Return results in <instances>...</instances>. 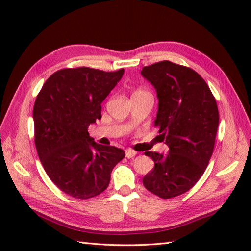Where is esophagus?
<instances>
[{
    "label": "esophagus",
    "instance_id": "1",
    "mask_svg": "<svg viewBox=\"0 0 251 251\" xmlns=\"http://www.w3.org/2000/svg\"><path fill=\"white\" fill-rule=\"evenodd\" d=\"M136 154H137V152L131 150V149H127V150H125V156L127 158H132L134 156H136Z\"/></svg>",
    "mask_w": 251,
    "mask_h": 251
}]
</instances>
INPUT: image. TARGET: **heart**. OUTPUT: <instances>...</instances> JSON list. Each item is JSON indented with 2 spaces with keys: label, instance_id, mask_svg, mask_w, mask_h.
<instances>
[{
  "label": "heart",
  "instance_id": "1",
  "mask_svg": "<svg viewBox=\"0 0 251 251\" xmlns=\"http://www.w3.org/2000/svg\"><path fill=\"white\" fill-rule=\"evenodd\" d=\"M137 92H143V90H137Z\"/></svg>",
  "mask_w": 251,
  "mask_h": 251
}]
</instances>
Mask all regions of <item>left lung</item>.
Listing matches in <instances>:
<instances>
[{"mask_svg": "<svg viewBox=\"0 0 251 251\" xmlns=\"http://www.w3.org/2000/svg\"><path fill=\"white\" fill-rule=\"evenodd\" d=\"M141 75L156 90L155 126L167 154L145 152L154 168L143 177L146 189L162 199L185 193L204 174L214 152L219 112L214 95L199 73L161 61L145 67Z\"/></svg>", "mask_w": 251, "mask_h": 251, "instance_id": "1", "label": "left lung"}]
</instances>
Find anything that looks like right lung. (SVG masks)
Here are the masks:
<instances>
[{
    "label": "right lung",
    "mask_w": 251,
    "mask_h": 251,
    "mask_svg": "<svg viewBox=\"0 0 251 251\" xmlns=\"http://www.w3.org/2000/svg\"><path fill=\"white\" fill-rule=\"evenodd\" d=\"M123 74L124 69H62L50 76L36 97L37 154L50 179L75 199L102 193L114 166L125 157L122 149L99 145L88 134L89 125L101 119V103Z\"/></svg>",
    "instance_id": "add662e5"
}]
</instances>
